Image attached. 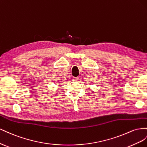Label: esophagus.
Listing matches in <instances>:
<instances>
[{
  "label": "esophagus",
  "instance_id": "1",
  "mask_svg": "<svg viewBox=\"0 0 147 147\" xmlns=\"http://www.w3.org/2000/svg\"><path fill=\"white\" fill-rule=\"evenodd\" d=\"M73 80L74 81H79V78H73Z\"/></svg>",
  "mask_w": 147,
  "mask_h": 147
}]
</instances>
